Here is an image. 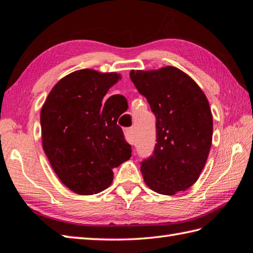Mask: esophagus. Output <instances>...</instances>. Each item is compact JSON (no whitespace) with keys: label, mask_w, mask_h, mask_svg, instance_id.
<instances>
[{"label":"esophagus","mask_w":253,"mask_h":253,"mask_svg":"<svg viewBox=\"0 0 253 253\" xmlns=\"http://www.w3.org/2000/svg\"><path fill=\"white\" fill-rule=\"evenodd\" d=\"M132 134H134V130H132V128H126L125 129V136L128 142H129L130 144H134L132 143Z\"/></svg>","instance_id":"1"}]
</instances>
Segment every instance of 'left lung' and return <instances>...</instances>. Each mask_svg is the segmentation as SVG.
<instances>
[{"label": "left lung", "mask_w": 253, "mask_h": 253, "mask_svg": "<svg viewBox=\"0 0 253 253\" xmlns=\"http://www.w3.org/2000/svg\"><path fill=\"white\" fill-rule=\"evenodd\" d=\"M130 79L156 117V145L140 164L154 192L174 195L198 181L212 144L213 118L207 96L177 68L131 70Z\"/></svg>", "instance_id": "1"}]
</instances>
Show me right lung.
<instances>
[{
	"label": "right lung",
	"instance_id": "obj_1",
	"mask_svg": "<svg viewBox=\"0 0 253 253\" xmlns=\"http://www.w3.org/2000/svg\"><path fill=\"white\" fill-rule=\"evenodd\" d=\"M121 78L116 72L77 70L55 84L42 106V147L60 181L77 194L106 190L113 169L131 156L117 125L123 113L117 99L102 100Z\"/></svg>",
	"mask_w": 253,
	"mask_h": 253
}]
</instances>
